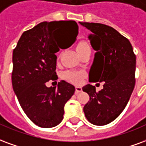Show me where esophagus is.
I'll return each mask as SVG.
<instances>
[{
    "mask_svg": "<svg viewBox=\"0 0 146 146\" xmlns=\"http://www.w3.org/2000/svg\"><path fill=\"white\" fill-rule=\"evenodd\" d=\"M82 91V87L79 86H75V94H78L79 92H81Z\"/></svg>",
    "mask_w": 146,
    "mask_h": 146,
    "instance_id": "34e87169",
    "label": "esophagus"
}]
</instances>
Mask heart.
Masks as SVG:
<instances>
[{
    "mask_svg": "<svg viewBox=\"0 0 146 146\" xmlns=\"http://www.w3.org/2000/svg\"><path fill=\"white\" fill-rule=\"evenodd\" d=\"M78 53L79 55L85 54L86 52H91V48L86 41H80L76 46ZM63 77L64 79L73 83H80L82 78L85 77V73L83 72H78V71H66L63 74Z\"/></svg>",
    "mask_w": 146,
    "mask_h": 146,
    "instance_id": "heart-1",
    "label": "heart"
}]
</instances>
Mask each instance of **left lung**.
I'll list each match as a JSON object with an SVG mask.
<instances>
[{
	"label": "left lung",
	"instance_id": "8db88e82",
	"mask_svg": "<svg viewBox=\"0 0 146 146\" xmlns=\"http://www.w3.org/2000/svg\"><path fill=\"white\" fill-rule=\"evenodd\" d=\"M79 23L92 32L88 38L96 51L89 82L104 83L98 92L90 84L82 88L89 96L84 113L92 124L106 125L114 121L128 103L135 85L136 57L129 40L112 27L100 23Z\"/></svg>",
	"mask_w": 146,
	"mask_h": 146
}]
</instances>
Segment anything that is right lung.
I'll return each instance as SVG.
<instances>
[{
    "label": "right lung",
    "mask_w": 146,
    "mask_h": 146,
    "mask_svg": "<svg viewBox=\"0 0 146 146\" xmlns=\"http://www.w3.org/2000/svg\"><path fill=\"white\" fill-rule=\"evenodd\" d=\"M78 33L74 21L41 22L24 32L14 50L13 90L23 111L39 127H53L60 124L64 105L74 93V86L65 81L58 82L57 87L49 88L46 82L57 79L55 54L60 49L56 39L74 35V41L66 44L68 48Z\"/></svg>",
    "instance_id": "add662e5"
}]
</instances>
